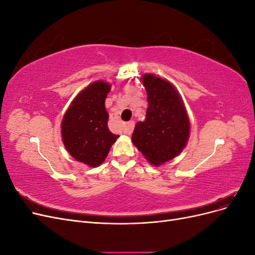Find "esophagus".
Here are the masks:
<instances>
[{
  "instance_id": "1",
  "label": "esophagus",
  "mask_w": 255,
  "mask_h": 255,
  "mask_svg": "<svg viewBox=\"0 0 255 255\" xmlns=\"http://www.w3.org/2000/svg\"><path fill=\"white\" fill-rule=\"evenodd\" d=\"M134 127H135V123L134 121H129L127 127H126V129H125V133L128 134V135H130L133 133V129H134Z\"/></svg>"
}]
</instances>
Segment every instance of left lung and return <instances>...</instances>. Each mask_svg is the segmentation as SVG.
Masks as SVG:
<instances>
[{"label":"left lung","mask_w":255,"mask_h":255,"mask_svg":"<svg viewBox=\"0 0 255 255\" xmlns=\"http://www.w3.org/2000/svg\"><path fill=\"white\" fill-rule=\"evenodd\" d=\"M141 81L148 96L144 121L136 123L132 141L153 166L176 157L186 146L190 122L184 101L174 85L152 73Z\"/></svg>","instance_id":"8db88e82"}]
</instances>
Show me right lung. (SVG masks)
Returning a JSON list of instances; mask_svg holds the SVG:
<instances>
[{
    "label": "right lung",
    "instance_id": "1",
    "mask_svg": "<svg viewBox=\"0 0 255 255\" xmlns=\"http://www.w3.org/2000/svg\"><path fill=\"white\" fill-rule=\"evenodd\" d=\"M112 85L96 81L79 92L61 120V139L66 150L80 163L96 168L103 164L118 135L107 127L105 99Z\"/></svg>",
    "mask_w": 255,
    "mask_h": 255
}]
</instances>
